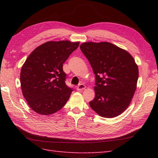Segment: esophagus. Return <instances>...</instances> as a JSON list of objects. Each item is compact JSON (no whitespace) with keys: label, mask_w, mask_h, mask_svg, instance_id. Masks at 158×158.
<instances>
[{"label":"esophagus","mask_w":158,"mask_h":158,"mask_svg":"<svg viewBox=\"0 0 158 158\" xmlns=\"http://www.w3.org/2000/svg\"><path fill=\"white\" fill-rule=\"evenodd\" d=\"M85 88V85L84 84H83V83H81V84H79L77 87V89L78 90V91H82V90L84 89Z\"/></svg>","instance_id":"34e87169"}]
</instances>
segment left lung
I'll use <instances>...</instances> for the list:
<instances>
[{
	"label": "left lung",
	"mask_w": 158,
	"mask_h": 158,
	"mask_svg": "<svg viewBox=\"0 0 158 158\" xmlns=\"http://www.w3.org/2000/svg\"><path fill=\"white\" fill-rule=\"evenodd\" d=\"M80 49L95 75V98L89 102L99 115L110 118L129 106L136 89L139 69L130 53L108 42L84 43Z\"/></svg>",
	"instance_id": "obj_1"
}]
</instances>
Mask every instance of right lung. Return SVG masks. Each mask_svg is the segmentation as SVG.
<instances>
[{
  "label": "right lung",
  "instance_id": "right-lung-1",
  "mask_svg": "<svg viewBox=\"0 0 158 158\" xmlns=\"http://www.w3.org/2000/svg\"><path fill=\"white\" fill-rule=\"evenodd\" d=\"M79 43L49 41L36 48L26 59L20 73L23 96L39 114L51 115L64 106L73 88L67 86L63 64Z\"/></svg>",
  "mask_w": 158,
  "mask_h": 158
}]
</instances>
